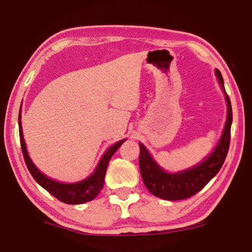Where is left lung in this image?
Here are the masks:
<instances>
[{
    "label": "left lung",
    "mask_w": 252,
    "mask_h": 252,
    "mask_svg": "<svg viewBox=\"0 0 252 252\" xmlns=\"http://www.w3.org/2000/svg\"><path fill=\"white\" fill-rule=\"evenodd\" d=\"M219 83L224 90L226 101H227V120L224 127V132L215 151L207 160L192 169L179 173H168L157 164L148 153L143 144H139V168L141 178L147 189L153 195L163 200L177 201L195 195L203 189L224 164L227 157L229 143H231V126H232V105L228 94L224 88V80L221 73L216 69Z\"/></svg>",
    "instance_id": "8db88e82"
}]
</instances>
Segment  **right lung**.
I'll return each mask as SVG.
<instances>
[{
	"instance_id": "add662e5",
	"label": "right lung",
	"mask_w": 252,
	"mask_h": 252,
	"mask_svg": "<svg viewBox=\"0 0 252 252\" xmlns=\"http://www.w3.org/2000/svg\"><path fill=\"white\" fill-rule=\"evenodd\" d=\"M19 122V137H20V145H21V151H23V155L25 158V163H26L27 169L30 170L31 175L33 176V178L43 187L44 189H47L51 195H54L56 198H58L59 201L63 202L67 204H81L89 202L98 195L100 193V190L104 186L105 182V175L106 170H107V165L111 158L116 151L119 150V147L125 143L126 139H123L119 143L113 145L112 147H109L107 152L104 154V157L101 158L100 162L95 168L94 172L89 177V178L82 180V182L75 183V184H63L55 182L50 178H48L47 176H44L43 173L38 171V169L34 165V163L32 162L30 155L27 153L26 145H25V140L23 138V129H21V122H20V114L18 118Z\"/></svg>"
}]
</instances>
